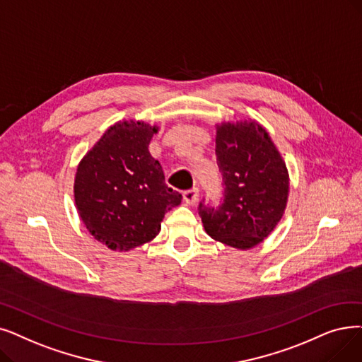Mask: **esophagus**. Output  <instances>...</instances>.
Segmentation results:
<instances>
[{"mask_svg":"<svg viewBox=\"0 0 362 362\" xmlns=\"http://www.w3.org/2000/svg\"><path fill=\"white\" fill-rule=\"evenodd\" d=\"M198 187H192V189H187L183 192V198L186 201V204H195L198 201Z\"/></svg>","mask_w":362,"mask_h":362,"instance_id":"esophagus-1","label":"esophagus"}]
</instances>
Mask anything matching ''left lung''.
Returning a JSON list of instances; mask_svg holds the SVG:
<instances>
[{
  "label": "left lung",
  "mask_w": 362,
  "mask_h": 362,
  "mask_svg": "<svg viewBox=\"0 0 362 362\" xmlns=\"http://www.w3.org/2000/svg\"><path fill=\"white\" fill-rule=\"evenodd\" d=\"M216 160L223 179V202L202 199L198 214L216 241L247 250L274 230L287 206L288 173L269 134L255 121L217 125Z\"/></svg>",
  "instance_id": "8db88e82"
}]
</instances>
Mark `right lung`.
Segmentation results:
<instances>
[{
  "instance_id": "obj_1",
  "label": "right lung",
  "mask_w": 362,
  "mask_h": 362,
  "mask_svg": "<svg viewBox=\"0 0 362 362\" xmlns=\"http://www.w3.org/2000/svg\"><path fill=\"white\" fill-rule=\"evenodd\" d=\"M156 127L122 121L107 129L78 165L74 194L87 230L107 248L127 251L160 233L164 214L182 202L149 153Z\"/></svg>"
}]
</instances>
